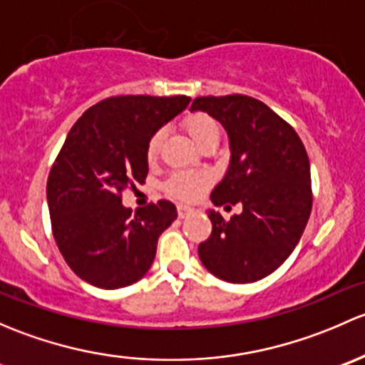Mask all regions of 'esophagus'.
<instances>
[{
    "instance_id": "34e87169",
    "label": "esophagus",
    "mask_w": 365,
    "mask_h": 365,
    "mask_svg": "<svg viewBox=\"0 0 365 365\" xmlns=\"http://www.w3.org/2000/svg\"><path fill=\"white\" fill-rule=\"evenodd\" d=\"M191 212H193V209L187 207V205H178V214H179V217H181V220L190 216Z\"/></svg>"
}]
</instances>
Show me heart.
<instances>
[{
	"mask_svg": "<svg viewBox=\"0 0 365 365\" xmlns=\"http://www.w3.org/2000/svg\"><path fill=\"white\" fill-rule=\"evenodd\" d=\"M182 126L200 148L210 140H220V123L205 112H190L182 119ZM161 142H163V131H156L151 135L145 145L148 161H155L160 155ZM209 182L210 175L205 172H178L168 179L165 190L170 197L179 198V200H195L207 190Z\"/></svg>",
	"mask_w": 365,
	"mask_h": 365,
	"instance_id": "1",
	"label": "heart"
}]
</instances>
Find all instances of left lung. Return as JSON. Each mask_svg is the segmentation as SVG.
<instances>
[{
  "instance_id": "left-lung-1",
  "label": "left lung",
  "mask_w": 365,
  "mask_h": 365,
  "mask_svg": "<svg viewBox=\"0 0 365 365\" xmlns=\"http://www.w3.org/2000/svg\"><path fill=\"white\" fill-rule=\"evenodd\" d=\"M191 110L207 112L230 138V165L210 200L227 210L242 205L230 220L209 210L212 232L198 246V257L220 279L255 283L284 264L309 220L306 148L294 128L251 96H200Z\"/></svg>"
}]
</instances>
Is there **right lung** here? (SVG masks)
<instances>
[{"mask_svg":"<svg viewBox=\"0 0 365 365\" xmlns=\"http://www.w3.org/2000/svg\"><path fill=\"white\" fill-rule=\"evenodd\" d=\"M190 100L110 96L89 107L66 135L47 179L52 234L70 269L93 287H128L151 269L158 239L178 209L158 200L131 212L121 197L145 182L148 140Z\"/></svg>","mask_w":365,"mask_h":365,"instance_id":"1","label":"right lung"}]
</instances>
